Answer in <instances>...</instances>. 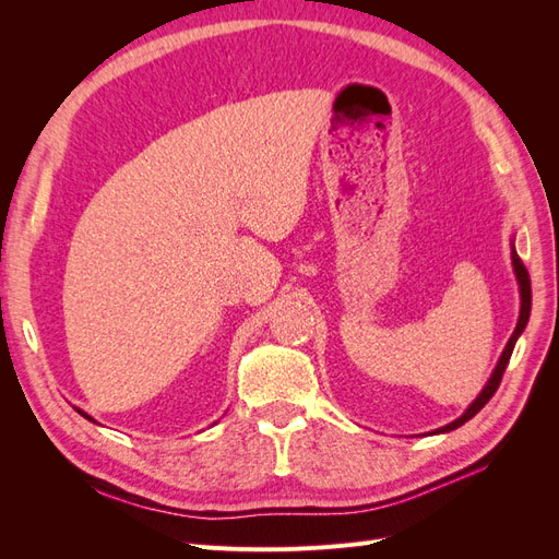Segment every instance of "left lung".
I'll use <instances>...</instances> for the list:
<instances>
[{"label":"left lung","mask_w":559,"mask_h":559,"mask_svg":"<svg viewBox=\"0 0 559 559\" xmlns=\"http://www.w3.org/2000/svg\"><path fill=\"white\" fill-rule=\"evenodd\" d=\"M511 259H513V270H515L518 284H520V317H518V326H515V331H513V335H511V341L506 343V347H503V352H501V359H499V364H497V368H495V373L489 376V380H487V384L483 386V392L478 394V399L468 405L466 413H464L462 417H456L454 421H450V425H445V427H441V429H436V433H445V431H452V429H456V427L466 425V421H468L473 415H478V413L485 408V403L495 396V392H497L499 384H501L503 370H506V366H509V361H511V354H513V347H515V343H518L520 333L524 331V326H527L530 312H532V282H530L527 267H524V263H522L520 257H518L515 247H513V251H511Z\"/></svg>","instance_id":"left-lung-1"}]
</instances>
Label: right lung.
<instances>
[{
	"label": "right lung",
	"mask_w": 559,
	"mask_h": 559,
	"mask_svg": "<svg viewBox=\"0 0 559 559\" xmlns=\"http://www.w3.org/2000/svg\"><path fill=\"white\" fill-rule=\"evenodd\" d=\"M76 411H79V408H76ZM79 413H81V415H83V417H86V419H91V421H95V419H93V417H91V415H86V413H83V411H79Z\"/></svg>",
	"instance_id": "add662e5"
}]
</instances>
